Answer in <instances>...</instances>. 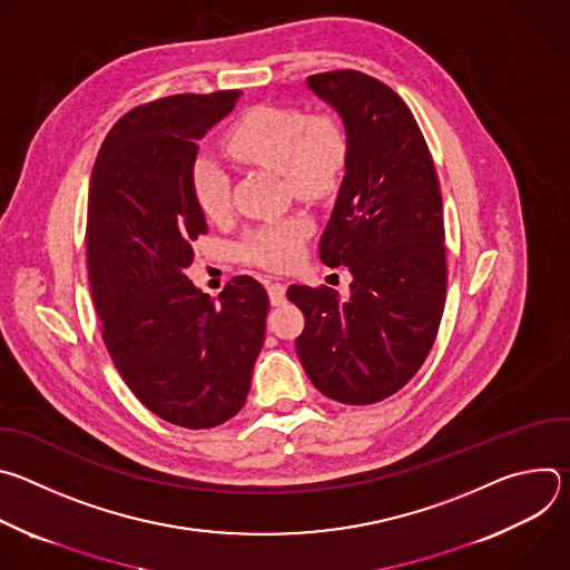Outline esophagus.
<instances>
[{
  "mask_svg": "<svg viewBox=\"0 0 570 570\" xmlns=\"http://www.w3.org/2000/svg\"><path fill=\"white\" fill-rule=\"evenodd\" d=\"M268 295H271V302L277 306V304H282L284 297H286V286H284L282 282H271V284H268Z\"/></svg>",
  "mask_w": 570,
  "mask_h": 570,
  "instance_id": "1",
  "label": "esophagus"
}]
</instances>
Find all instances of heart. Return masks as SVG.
<instances>
[{
	"instance_id": "heart-1",
	"label": "heart",
	"mask_w": 570,
	"mask_h": 570,
	"mask_svg": "<svg viewBox=\"0 0 570 570\" xmlns=\"http://www.w3.org/2000/svg\"><path fill=\"white\" fill-rule=\"evenodd\" d=\"M225 150L246 165L279 171L291 196L317 203L341 187L350 165V137L332 115H306L291 106H257L225 137ZM198 209L218 220L229 212V178L214 159L198 155L189 171ZM308 236V220L286 216L250 227L238 240V257L262 268L293 266Z\"/></svg>"
}]
</instances>
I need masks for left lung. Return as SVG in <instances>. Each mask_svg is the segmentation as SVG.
<instances>
[{"mask_svg": "<svg viewBox=\"0 0 570 570\" xmlns=\"http://www.w3.org/2000/svg\"><path fill=\"white\" fill-rule=\"evenodd\" d=\"M308 88L343 117L350 165L320 259L347 266L341 297L330 286H288L304 313L295 338L311 383L334 401L376 403L424 365L446 299L442 194L429 144L403 99L356 69L322 71Z\"/></svg>", "mask_w": 570, "mask_h": 570, "instance_id": "left-lung-1", "label": "left lung"}]
</instances>
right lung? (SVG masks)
<instances>
[{
  "label": "right lung",
  "instance_id": "1",
  "mask_svg": "<svg viewBox=\"0 0 570 570\" xmlns=\"http://www.w3.org/2000/svg\"><path fill=\"white\" fill-rule=\"evenodd\" d=\"M238 90L174 95L126 112L106 135L88 200V273L108 354L150 413L212 429L246 403L264 345L268 293L238 275L216 297L185 271L207 234L189 171L198 139Z\"/></svg>",
  "mask_w": 570,
  "mask_h": 570
}]
</instances>
